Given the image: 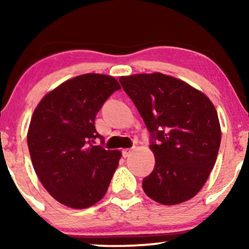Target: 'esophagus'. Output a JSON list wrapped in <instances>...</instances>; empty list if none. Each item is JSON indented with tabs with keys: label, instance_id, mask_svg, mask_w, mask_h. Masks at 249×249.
Returning <instances> with one entry per match:
<instances>
[{
	"label": "esophagus",
	"instance_id": "esophagus-1",
	"mask_svg": "<svg viewBox=\"0 0 249 249\" xmlns=\"http://www.w3.org/2000/svg\"><path fill=\"white\" fill-rule=\"evenodd\" d=\"M133 148H124V150H123V157H124V158H127V157L131 156Z\"/></svg>",
	"mask_w": 249,
	"mask_h": 249
}]
</instances>
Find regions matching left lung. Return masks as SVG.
Returning <instances> with one entry per match:
<instances>
[{"label":"left lung","instance_id":"obj_1","mask_svg":"<svg viewBox=\"0 0 249 249\" xmlns=\"http://www.w3.org/2000/svg\"><path fill=\"white\" fill-rule=\"evenodd\" d=\"M119 81L153 138L150 148L156 165L142 179L144 192L167 206L193 198L210 177L221 141L213 103L186 82L160 72L122 76Z\"/></svg>","mask_w":249,"mask_h":249}]
</instances>
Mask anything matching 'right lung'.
Instances as JSON below:
<instances>
[{
    "label": "right lung",
    "mask_w": 249,
    "mask_h": 249,
    "mask_svg": "<svg viewBox=\"0 0 249 249\" xmlns=\"http://www.w3.org/2000/svg\"><path fill=\"white\" fill-rule=\"evenodd\" d=\"M121 89L115 77L85 73L63 82L37 104L28 128L34 170L53 198L83 210L107 193L122 152L92 145L96 115Z\"/></svg>",
    "instance_id": "right-lung-1"
}]
</instances>
